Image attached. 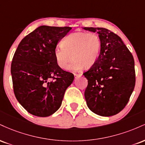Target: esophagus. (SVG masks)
<instances>
[{
	"instance_id": "34e87169",
	"label": "esophagus",
	"mask_w": 145,
	"mask_h": 145,
	"mask_svg": "<svg viewBox=\"0 0 145 145\" xmlns=\"http://www.w3.org/2000/svg\"><path fill=\"white\" fill-rule=\"evenodd\" d=\"M81 76H82V74H74V76H75V78H78L80 77Z\"/></svg>"
}]
</instances>
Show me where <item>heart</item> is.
<instances>
[{
	"mask_svg": "<svg viewBox=\"0 0 145 145\" xmlns=\"http://www.w3.org/2000/svg\"><path fill=\"white\" fill-rule=\"evenodd\" d=\"M101 43L94 33H74L63 39L61 46L54 50L56 63L61 69H66L72 58L74 61L68 67L70 71H78L92 67L99 58Z\"/></svg>",
	"mask_w": 145,
	"mask_h": 145,
	"instance_id": "obj_1",
	"label": "heart"
}]
</instances>
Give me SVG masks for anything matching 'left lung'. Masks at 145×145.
Here are the masks:
<instances>
[{
	"mask_svg": "<svg viewBox=\"0 0 145 145\" xmlns=\"http://www.w3.org/2000/svg\"><path fill=\"white\" fill-rule=\"evenodd\" d=\"M83 29L97 32L101 43L97 61L83 74L88 80L86 104L99 116L115 115L125 107L135 86L134 58L120 37L112 31L104 28Z\"/></svg>",
	"mask_w": 145,
	"mask_h": 145,
	"instance_id": "obj_1",
	"label": "left lung"
}]
</instances>
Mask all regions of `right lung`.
Here are the masks:
<instances>
[{
  "label": "right lung",
  "mask_w": 145,
  "mask_h": 145,
  "mask_svg": "<svg viewBox=\"0 0 145 145\" xmlns=\"http://www.w3.org/2000/svg\"><path fill=\"white\" fill-rule=\"evenodd\" d=\"M71 27L41 26L18 45L11 66L14 94L31 114L46 117L57 111L74 79L56 63L54 50Z\"/></svg>",
  "instance_id": "obj_1"
}]
</instances>
